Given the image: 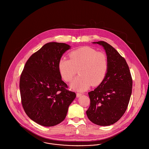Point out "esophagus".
Returning a JSON list of instances; mask_svg holds the SVG:
<instances>
[{"instance_id":"34e87169","label":"esophagus","mask_w":149,"mask_h":149,"mask_svg":"<svg viewBox=\"0 0 149 149\" xmlns=\"http://www.w3.org/2000/svg\"><path fill=\"white\" fill-rule=\"evenodd\" d=\"M82 93H76V95H77V97H80L81 96H82Z\"/></svg>"}]
</instances>
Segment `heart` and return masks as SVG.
Instances as JSON below:
<instances>
[{
	"label": "heart",
	"instance_id": "heart-1",
	"mask_svg": "<svg viewBox=\"0 0 149 149\" xmlns=\"http://www.w3.org/2000/svg\"><path fill=\"white\" fill-rule=\"evenodd\" d=\"M70 60L62 58L58 63L60 73L66 81H70L79 70L70 86L84 91L91 85H99L104 79L108 70L106 55L103 52L85 46L73 50L69 54Z\"/></svg>",
	"mask_w": 149,
	"mask_h": 149
}]
</instances>
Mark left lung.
<instances>
[{"instance_id": "8db88e82", "label": "left lung", "mask_w": 149, "mask_h": 149, "mask_svg": "<svg viewBox=\"0 0 149 149\" xmlns=\"http://www.w3.org/2000/svg\"><path fill=\"white\" fill-rule=\"evenodd\" d=\"M106 53L108 70L103 81L88 93L90 106L86 111L93 123L107 126L118 122L126 112L132 93V80L125 59L104 41L94 42Z\"/></svg>"}]
</instances>
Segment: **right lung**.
Masks as SVG:
<instances>
[{
	"instance_id": "right-lung-1",
	"label": "right lung",
	"mask_w": 149,
	"mask_h": 149,
	"mask_svg": "<svg viewBox=\"0 0 149 149\" xmlns=\"http://www.w3.org/2000/svg\"><path fill=\"white\" fill-rule=\"evenodd\" d=\"M70 48L65 43H46L31 56L22 72V106L32 120L43 126H54L63 122L76 96L67 90L58 70L60 60Z\"/></svg>"
}]
</instances>
